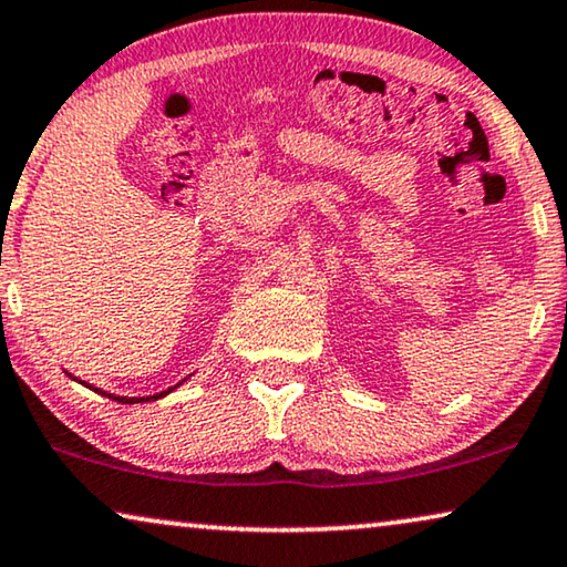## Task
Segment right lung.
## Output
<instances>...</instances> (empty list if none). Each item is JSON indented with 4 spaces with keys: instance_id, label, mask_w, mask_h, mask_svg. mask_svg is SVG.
Here are the masks:
<instances>
[{
    "instance_id": "add662e5",
    "label": "right lung",
    "mask_w": 567,
    "mask_h": 567,
    "mask_svg": "<svg viewBox=\"0 0 567 567\" xmlns=\"http://www.w3.org/2000/svg\"><path fill=\"white\" fill-rule=\"evenodd\" d=\"M166 393H169V390H164V393H156V395H151V398H154V401H156V398H164ZM115 401H121V403H141L143 398H115ZM146 401H148V398H146Z\"/></svg>"
}]
</instances>
